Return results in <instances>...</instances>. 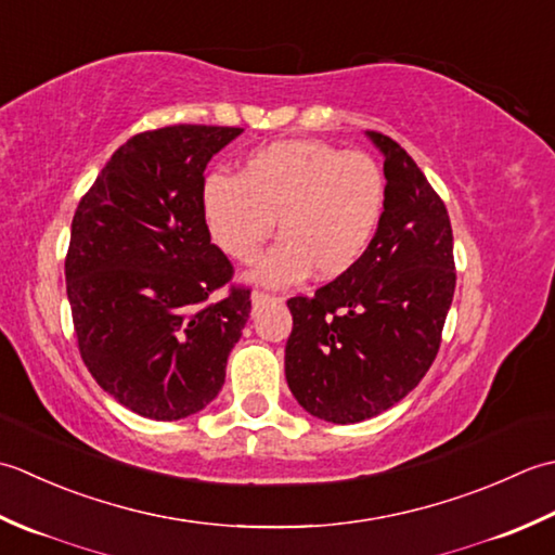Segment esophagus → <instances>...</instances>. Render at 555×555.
<instances>
[{"label": "esophagus", "instance_id": "obj_1", "mask_svg": "<svg viewBox=\"0 0 555 555\" xmlns=\"http://www.w3.org/2000/svg\"><path fill=\"white\" fill-rule=\"evenodd\" d=\"M268 301H282V297H275V294H268V292H254V294H251L254 309L263 307V304H268Z\"/></svg>", "mask_w": 555, "mask_h": 555}]
</instances>
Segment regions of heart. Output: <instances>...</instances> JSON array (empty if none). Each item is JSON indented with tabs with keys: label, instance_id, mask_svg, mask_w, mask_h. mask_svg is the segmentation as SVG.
<instances>
[{
	"label": "heart",
	"instance_id": "heart-1",
	"mask_svg": "<svg viewBox=\"0 0 555 555\" xmlns=\"http://www.w3.org/2000/svg\"><path fill=\"white\" fill-rule=\"evenodd\" d=\"M212 242L251 263L275 232L280 244L258 266L266 285L349 273L366 254L386 208V177L361 151L315 139H287L254 151L240 177L212 172L201 189Z\"/></svg>",
	"mask_w": 555,
	"mask_h": 555
}]
</instances>
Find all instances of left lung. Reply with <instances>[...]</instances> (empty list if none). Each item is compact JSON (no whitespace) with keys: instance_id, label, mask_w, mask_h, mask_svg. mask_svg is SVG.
Masks as SVG:
<instances>
[{"instance_id":"1","label":"left lung","mask_w":555,"mask_h":555,"mask_svg":"<svg viewBox=\"0 0 555 555\" xmlns=\"http://www.w3.org/2000/svg\"><path fill=\"white\" fill-rule=\"evenodd\" d=\"M386 155V208L349 273L292 297L285 376L309 414L357 424L398 404L434 364L455 294L446 203L400 143L369 131Z\"/></svg>"}]
</instances>
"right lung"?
Returning <instances> with one entry per match:
<instances>
[{
	"instance_id": "obj_1",
	"label": "right lung",
	"mask_w": 555,
	"mask_h": 555,
	"mask_svg": "<svg viewBox=\"0 0 555 555\" xmlns=\"http://www.w3.org/2000/svg\"><path fill=\"white\" fill-rule=\"evenodd\" d=\"M242 131L135 133L74 212L64 273L78 352L100 388L149 420H184L218 398L251 313V289L232 282L201 208L206 165Z\"/></svg>"
}]
</instances>
